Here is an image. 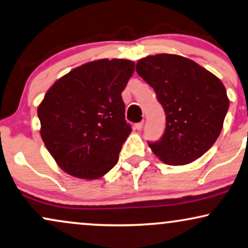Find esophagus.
<instances>
[{"label": "esophagus", "mask_w": 248, "mask_h": 248, "mask_svg": "<svg viewBox=\"0 0 248 248\" xmlns=\"http://www.w3.org/2000/svg\"><path fill=\"white\" fill-rule=\"evenodd\" d=\"M143 124H144V121H140V122H139V124H135V129L142 130Z\"/></svg>", "instance_id": "34e87169"}]
</instances>
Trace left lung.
Here are the masks:
<instances>
[{"label":"left lung","mask_w":248,"mask_h":248,"mask_svg":"<svg viewBox=\"0 0 248 248\" xmlns=\"http://www.w3.org/2000/svg\"><path fill=\"white\" fill-rule=\"evenodd\" d=\"M136 72L153 88L166 114V129L152 152L167 165H186L200 158L217 140L229 109L223 83L186 57L147 56Z\"/></svg>","instance_id":"1"}]
</instances>
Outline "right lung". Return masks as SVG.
I'll list each match as a JSON object with an SVG mask.
<instances>
[{
  "instance_id": "add662e5",
  "label": "right lung",
  "mask_w": 248,
  "mask_h": 248,
  "mask_svg": "<svg viewBox=\"0 0 248 248\" xmlns=\"http://www.w3.org/2000/svg\"><path fill=\"white\" fill-rule=\"evenodd\" d=\"M127 59H99L56 81L37 108L41 137L59 167L96 180L118 162L131 127L121 93L134 73Z\"/></svg>"
}]
</instances>
